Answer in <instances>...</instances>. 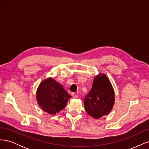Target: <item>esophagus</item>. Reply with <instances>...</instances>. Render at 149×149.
Returning <instances> with one entry per match:
<instances>
[{"instance_id": "esophagus-1", "label": "esophagus", "mask_w": 149, "mask_h": 149, "mask_svg": "<svg viewBox=\"0 0 149 149\" xmlns=\"http://www.w3.org/2000/svg\"><path fill=\"white\" fill-rule=\"evenodd\" d=\"M72 96H73V98H77L78 97V96L77 95V94H76L75 93H72Z\"/></svg>"}]
</instances>
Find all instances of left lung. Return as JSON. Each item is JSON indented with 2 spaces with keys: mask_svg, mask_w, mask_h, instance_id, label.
<instances>
[{
  "mask_svg": "<svg viewBox=\"0 0 149 149\" xmlns=\"http://www.w3.org/2000/svg\"><path fill=\"white\" fill-rule=\"evenodd\" d=\"M114 92L105 74H100L93 80L92 88L84 97V108L94 119L109 114L114 103Z\"/></svg>",
  "mask_w": 149,
  "mask_h": 149,
  "instance_id": "obj_1",
  "label": "left lung"
}]
</instances>
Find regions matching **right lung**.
Wrapping results in <instances>:
<instances>
[{
	"label": "right lung",
	"mask_w": 149,
	"mask_h": 149,
	"mask_svg": "<svg viewBox=\"0 0 149 149\" xmlns=\"http://www.w3.org/2000/svg\"><path fill=\"white\" fill-rule=\"evenodd\" d=\"M70 97L63 86L51 78L40 83L37 91L38 105L51 115L64 109Z\"/></svg>",
	"instance_id": "obj_1"
}]
</instances>
